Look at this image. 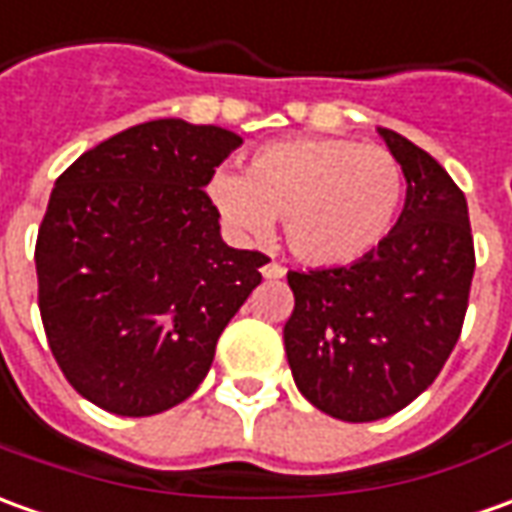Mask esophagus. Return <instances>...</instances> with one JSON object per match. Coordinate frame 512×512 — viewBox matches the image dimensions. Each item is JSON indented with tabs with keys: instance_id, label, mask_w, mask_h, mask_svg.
<instances>
[{
	"instance_id": "esophagus-1",
	"label": "esophagus",
	"mask_w": 512,
	"mask_h": 512,
	"mask_svg": "<svg viewBox=\"0 0 512 512\" xmlns=\"http://www.w3.org/2000/svg\"><path fill=\"white\" fill-rule=\"evenodd\" d=\"M263 277H266V280H283L285 277V269L283 266H280V263H274V260H271V263H266V266H263Z\"/></svg>"
}]
</instances>
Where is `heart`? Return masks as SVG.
Here are the masks:
<instances>
[{
  "label": "heart",
  "mask_w": 512,
  "mask_h": 512,
  "mask_svg": "<svg viewBox=\"0 0 512 512\" xmlns=\"http://www.w3.org/2000/svg\"><path fill=\"white\" fill-rule=\"evenodd\" d=\"M207 198L241 241H266L283 218L291 255L308 266L353 263L389 235L403 170L387 148L350 139H288L260 148L249 173L215 168Z\"/></svg>",
  "instance_id": "obj_1"
}]
</instances>
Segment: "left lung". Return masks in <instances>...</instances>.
I'll return each instance as SVG.
<instances>
[{
	"label": "left lung",
	"mask_w": 512,
	"mask_h": 512,
	"mask_svg": "<svg viewBox=\"0 0 512 512\" xmlns=\"http://www.w3.org/2000/svg\"><path fill=\"white\" fill-rule=\"evenodd\" d=\"M378 134L406 179L398 224L350 266L288 271L294 384L347 423L395 415L431 387L460 339L476 266L460 187L415 142Z\"/></svg>",
	"instance_id": "left-lung-1"
}]
</instances>
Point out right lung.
Returning <instances> with one entry per match:
<instances>
[{"instance_id": "add662e5", "label": "right lung", "mask_w": 512, "mask_h": 512, "mask_svg": "<svg viewBox=\"0 0 512 512\" xmlns=\"http://www.w3.org/2000/svg\"><path fill=\"white\" fill-rule=\"evenodd\" d=\"M243 139L151 120L78 156L36 241L38 308L61 373L111 415H159L210 373L269 257L232 249L204 193Z\"/></svg>"}]
</instances>
